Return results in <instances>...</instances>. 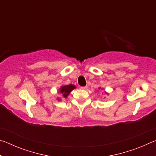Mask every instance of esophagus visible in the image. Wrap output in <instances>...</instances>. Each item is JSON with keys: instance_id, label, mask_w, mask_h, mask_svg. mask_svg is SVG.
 I'll return each mask as SVG.
<instances>
[{"instance_id": "1", "label": "esophagus", "mask_w": 156, "mask_h": 156, "mask_svg": "<svg viewBox=\"0 0 156 156\" xmlns=\"http://www.w3.org/2000/svg\"><path fill=\"white\" fill-rule=\"evenodd\" d=\"M81 89H83V90H87V87L85 86V87H81Z\"/></svg>"}]
</instances>
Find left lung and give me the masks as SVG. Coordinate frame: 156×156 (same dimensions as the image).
Instances as JSON below:
<instances>
[{"label": "left lung", "mask_w": 156, "mask_h": 156, "mask_svg": "<svg viewBox=\"0 0 156 156\" xmlns=\"http://www.w3.org/2000/svg\"><path fill=\"white\" fill-rule=\"evenodd\" d=\"M99 89H100V88L99 87ZM105 94H107V95H109V94H108L107 93V92H106V91H105Z\"/></svg>", "instance_id": "8db88e82"}]
</instances>
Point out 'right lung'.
Segmentation results:
<instances>
[{
    "mask_svg": "<svg viewBox=\"0 0 156 156\" xmlns=\"http://www.w3.org/2000/svg\"><path fill=\"white\" fill-rule=\"evenodd\" d=\"M76 86L73 84H68V85H62L60 87L58 93L62 96L63 98H67V96L69 95L71 91L76 89ZM58 100H60L59 98H58Z\"/></svg>",
    "mask_w": 156,
    "mask_h": 156,
    "instance_id": "obj_1",
    "label": "right lung"
}]
</instances>
